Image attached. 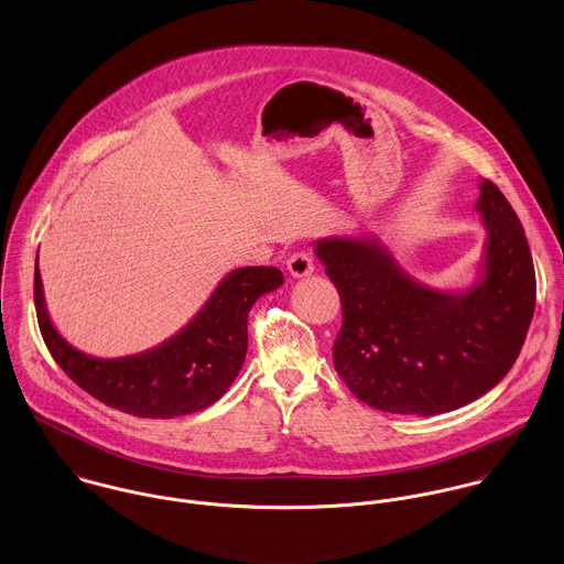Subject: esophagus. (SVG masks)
I'll return each mask as SVG.
<instances>
[{
	"mask_svg": "<svg viewBox=\"0 0 564 564\" xmlns=\"http://www.w3.org/2000/svg\"><path fill=\"white\" fill-rule=\"evenodd\" d=\"M288 270L294 279H303V276H310L314 272V259H312V252L307 250H301V252H294L290 259H288Z\"/></svg>",
	"mask_w": 564,
	"mask_h": 564,
	"instance_id": "esophagus-1",
	"label": "esophagus"
}]
</instances>
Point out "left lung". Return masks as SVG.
I'll return each instance as SVG.
<instances>
[{
  "label": "left lung",
  "instance_id": "1",
  "mask_svg": "<svg viewBox=\"0 0 564 564\" xmlns=\"http://www.w3.org/2000/svg\"><path fill=\"white\" fill-rule=\"evenodd\" d=\"M475 209L486 243L479 276L466 290L419 283L375 235L314 243L341 303L334 364L366 405L451 412L495 388L517 361L536 305L530 246L514 209L486 178Z\"/></svg>",
  "mask_w": 564,
  "mask_h": 564
}]
</instances>
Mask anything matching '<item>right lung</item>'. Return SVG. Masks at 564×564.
Wrapping results in <instances>:
<instances>
[{"label": "right lung", "instance_id": "obj_1", "mask_svg": "<svg viewBox=\"0 0 564 564\" xmlns=\"http://www.w3.org/2000/svg\"><path fill=\"white\" fill-rule=\"evenodd\" d=\"M283 283L272 265L228 272L203 310L172 338L126 357H94L63 338L50 321L39 257L34 305L56 364L85 392L141 419H174L214 405L241 370L248 350V314L254 301Z\"/></svg>", "mask_w": 564, "mask_h": 564}]
</instances>
